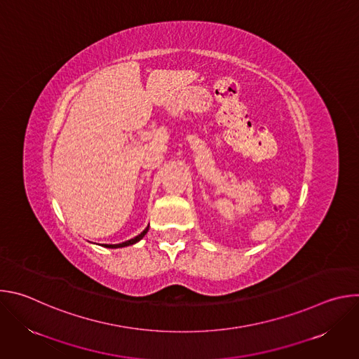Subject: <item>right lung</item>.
<instances>
[{
    "mask_svg": "<svg viewBox=\"0 0 359 359\" xmlns=\"http://www.w3.org/2000/svg\"><path fill=\"white\" fill-rule=\"evenodd\" d=\"M147 230H149V226L139 234V236H136V237H133V238H130V240H128V241H123V243H119V244H105V247H108V248H121V247H126V245H132V244H135V243H137L139 240H142L143 237H144V234L147 233Z\"/></svg>",
    "mask_w": 359,
    "mask_h": 359,
    "instance_id": "right-lung-1",
    "label": "right lung"
}]
</instances>
